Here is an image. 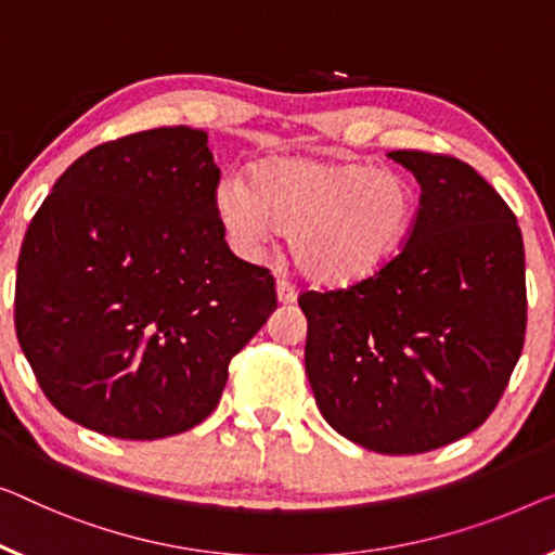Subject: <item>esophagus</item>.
<instances>
[{"instance_id":"34e87169","label":"esophagus","mask_w":555,"mask_h":555,"mask_svg":"<svg viewBox=\"0 0 555 555\" xmlns=\"http://www.w3.org/2000/svg\"><path fill=\"white\" fill-rule=\"evenodd\" d=\"M276 299H279V304H294L296 301V288L288 284V281L279 279L276 281Z\"/></svg>"}]
</instances>
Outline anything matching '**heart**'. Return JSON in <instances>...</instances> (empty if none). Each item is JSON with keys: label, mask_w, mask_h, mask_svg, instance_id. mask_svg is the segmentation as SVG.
Instances as JSON below:
<instances>
[{"label": "heart", "mask_w": 555, "mask_h": 555, "mask_svg": "<svg viewBox=\"0 0 555 555\" xmlns=\"http://www.w3.org/2000/svg\"><path fill=\"white\" fill-rule=\"evenodd\" d=\"M217 211L242 249L271 229L288 234L296 269L321 286H353L384 271L406 244L418 194L403 173L366 162L276 156L256 164L249 186L221 179Z\"/></svg>", "instance_id": "heart-1"}]
</instances>
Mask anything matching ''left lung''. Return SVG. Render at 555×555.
<instances>
[{"mask_svg": "<svg viewBox=\"0 0 555 555\" xmlns=\"http://www.w3.org/2000/svg\"><path fill=\"white\" fill-rule=\"evenodd\" d=\"M421 184L399 256L374 279L304 292L306 376L331 428L411 456L476 431L526 336L524 236L508 204L456 156L388 152Z\"/></svg>", "mask_w": 555, "mask_h": 555, "instance_id": "left-lung-1", "label": "left lung"}]
</instances>
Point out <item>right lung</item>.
Masks as SVG:
<instances>
[{
  "label": "right lung",
  "mask_w": 555,
  "mask_h": 555,
  "mask_svg": "<svg viewBox=\"0 0 555 555\" xmlns=\"http://www.w3.org/2000/svg\"><path fill=\"white\" fill-rule=\"evenodd\" d=\"M206 142L162 127L89 149L22 242L16 338L54 409L96 434L154 441L202 424L276 309L269 269L224 242Z\"/></svg>",
  "instance_id": "1"
}]
</instances>
